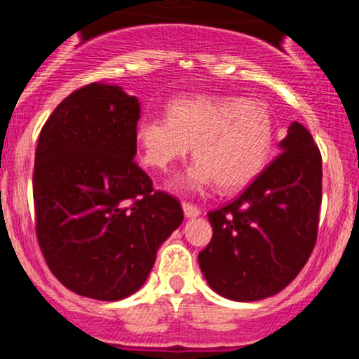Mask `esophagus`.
Returning a JSON list of instances; mask_svg holds the SVG:
<instances>
[{"instance_id": "1", "label": "esophagus", "mask_w": 359, "mask_h": 359, "mask_svg": "<svg viewBox=\"0 0 359 359\" xmlns=\"http://www.w3.org/2000/svg\"><path fill=\"white\" fill-rule=\"evenodd\" d=\"M182 209H184V215H186V218H195V216L200 215V209L189 202H182Z\"/></svg>"}]
</instances>
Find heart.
<instances>
[{"mask_svg": "<svg viewBox=\"0 0 359 359\" xmlns=\"http://www.w3.org/2000/svg\"><path fill=\"white\" fill-rule=\"evenodd\" d=\"M141 161L156 172H168L196 157L179 186L202 189L218 182L236 191L256 179L272 156L276 127L259 100L238 96L196 95L175 98L168 118H144L135 130Z\"/></svg>", "mask_w": 359, "mask_h": 359, "instance_id": "obj_1", "label": "heart"}]
</instances>
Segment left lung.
<instances>
[{"label": "left lung", "instance_id": "8db88e82", "mask_svg": "<svg viewBox=\"0 0 359 359\" xmlns=\"http://www.w3.org/2000/svg\"><path fill=\"white\" fill-rule=\"evenodd\" d=\"M280 154L234 202L209 212L212 238L200 270L218 295L252 302L284 290L304 268L318 232L322 157L293 121Z\"/></svg>", "mask_w": 359, "mask_h": 359}]
</instances>
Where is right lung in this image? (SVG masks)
Segmentation results:
<instances>
[{"instance_id": "right-lung-1", "label": "right lung", "mask_w": 359, "mask_h": 359, "mask_svg": "<svg viewBox=\"0 0 359 359\" xmlns=\"http://www.w3.org/2000/svg\"><path fill=\"white\" fill-rule=\"evenodd\" d=\"M141 109L118 86L89 83L57 105L39 135L35 231L71 292L121 300L141 288L157 250L184 219L135 164Z\"/></svg>"}]
</instances>
